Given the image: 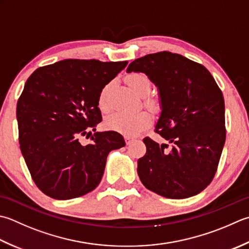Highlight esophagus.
Here are the masks:
<instances>
[{
	"label": "esophagus",
	"mask_w": 249,
	"mask_h": 249,
	"mask_svg": "<svg viewBox=\"0 0 249 249\" xmlns=\"http://www.w3.org/2000/svg\"><path fill=\"white\" fill-rule=\"evenodd\" d=\"M125 141H126V144H130L134 141V139L129 137V136H125Z\"/></svg>",
	"instance_id": "34e87169"
}]
</instances>
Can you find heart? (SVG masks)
I'll list each match as a JSON object with an SVG mask.
<instances>
[{
  "instance_id": "obj_1",
  "label": "heart",
  "mask_w": 249,
  "mask_h": 249,
  "mask_svg": "<svg viewBox=\"0 0 249 249\" xmlns=\"http://www.w3.org/2000/svg\"><path fill=\"white\" fill-rule=\"evenodd\" d=\"M130 89L138 96H147L151 90V81L143 73H131L126 77ZM113 83L110 82L101 89L98 98V107L102 112L110 109L109 92ZM151 115L145 111L115 112L107 118V127L125 135H137L150 124Z\"/></svg>"
}]
</instances>
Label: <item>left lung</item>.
I'll return each mask as SVG.
<instances>
[{"label":"left lung","instance_id":"1","mask_svg":"<svg viewBox=\"0 0 249 249\" xmlns=\"http://www.w3.org/2000/svg\"><path fill=\"white\" fill-rule=\"evenodd\" d=\"M127 73H145L158 87L160 113L155 130L170 144L144 138L138 176L150 191L168 198L202 192L215 176L226 141L225 100L211 72L179 53L138 58Z\"/></svg>","mask_w":249,"mask_h":249}]
</instances>
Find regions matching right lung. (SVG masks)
Here are the masks:
<instances>
[{"instance_id": "obj_1", "label": "right lung", "mask_w": 249, "mask_h": 249, "mask_svg": "<svg viewBox=\"0 0 249 249\" xmlns=\"http://www.w3.org/2000/svg\"><path fill=\"white\" fill-rule=\"evenodd\" d=\"M127 61L65 59L38 68L17 102L19 143L33 181L46 196L70 199L92 191L107 157L125 145L116 131L91 135L100 123L98 98L104 86ZM90 137L82 145L80 138Z\"/></svg>"}]
</instances>
